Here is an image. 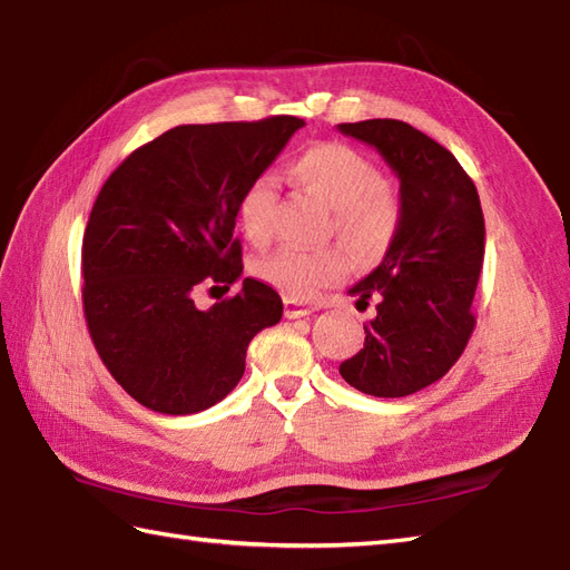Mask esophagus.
<instances>
[{"mask_svg":"<svg viewBox=\"0 0 570 570\" xmlns=\"http://www.w3.org/2000/svg\"><path fill=\"white\" fill-rule=\"evenodd\" d=\"M315 308L308 306V303H301L294 298H286L284 301V315L286 317H303V315H311Z\"/></svg>","mask_w":570,"mask_h":570,"instance_id":"1","label":"esophagus"}]
</instances>
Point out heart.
Listing matches in <instances>:
<instances>
[{"mask_svg":"<svg viewBox=\"0 0 570 570\" xmlns=\"http://www.w3.org/2000/svg\"><path fill=\"white\" fill-rule=\"evenodd\" d=\"M286 175L298 187L333 208L330 230L360 257H376L386 249L401 225V204L379 181L376 167L342 142H321L288 163ZM276 181L259 175L247 184L237 202V223L253 245H264L274 230ZM347 269V257L337 247L303 249L276 247L255 262V274L264 284L288 298H311L335 284Z\"/></svg>","mask_w":570,"mask_h":570,"instance_id":"obj_1","label":"heart"}]
</instances>
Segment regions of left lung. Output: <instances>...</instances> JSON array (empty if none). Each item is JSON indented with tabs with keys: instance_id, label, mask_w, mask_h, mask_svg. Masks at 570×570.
<instances>
[{
	"instance_id": "8db88e82",
	"label": "left lung",
	"mask_w": 570,
	"mask_h": 570,
	"mask_svg": "<svg viewBox=\"0 0 570 570\" xmlns=\"http://www.w3.org/2000/svg\"><path fill=\"white\" fill-rule=\"evenodd\" d=\"M342 134L379 150L401 181V225L379 267L350 288L376 317L364 347L340 364L350 386L403 399L440 381L473 333L485 223L475 184L456 157L395 118L340 124Z\"/></svg>"
}]
</instances>
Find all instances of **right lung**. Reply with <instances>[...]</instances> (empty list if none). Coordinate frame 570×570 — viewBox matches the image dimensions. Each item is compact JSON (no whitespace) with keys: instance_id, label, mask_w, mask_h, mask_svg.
Wrapping results in <instances>:
<instances>
[{"instance_id":"1","label":"right lung","mask_w":570,"mask_h":570,"mask_svg":"<svg viewBox=\"0 0 570 570\" xmlns=\"http://www.w3.org/2000/svg\"><path fill=\"white\" fill-rule=\"evenodd\" d=\"M303 118L177 126L118 165L91 206L82 240V303L91 342L128 395L163 415L216 405L245 374L247 345L282 321L272 286L196 308L202 288L243 276L237 202Z\"/></svg>"}]
</instances>
